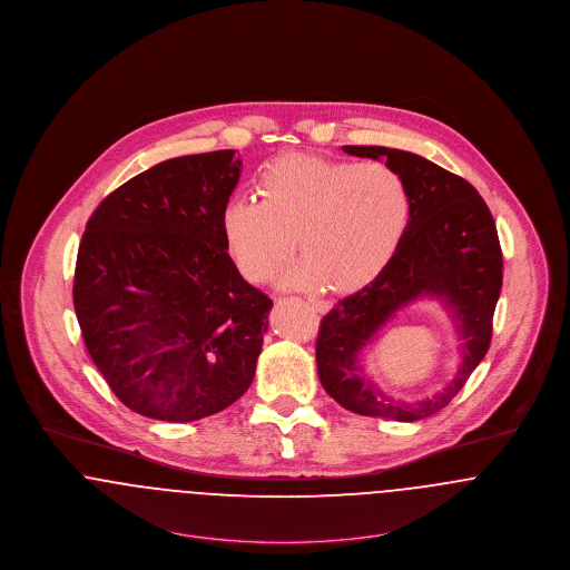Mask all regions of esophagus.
<instances>
[{"mask_svg": "<svg viewBox=\"0 0 570 570\" xmlns=\"http://www.w3.org/2000/svg\"><path fill=\"white\" fill-rule=\"evenodd\" d=\"M309 307L314 309V312H318V314H325L327 312V303L325 302H316V299H309Z\"/></svg>", "mask_w": 570, "mask_h": 570, "instance_id": "1", "label": "esophagus"}]
</instances>
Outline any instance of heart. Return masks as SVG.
<instances>
[{"label": "heart", "mask_w": 570, "mask_h": 570, "mask_svg": "<svg viewBox=\"0 0 570 570\" xmlns=\"http://www.w3.org/2000/svg\"><path fill=\"white\" fill-rule=\"evenodd\" d=\"M256 191L224 208L228 249L247 279L265 282L299 243L282 277L293 288L366 286L394 258L413 208L409 183L383 161L286 155L261 169Z\"/></svg>", "instance_id": "1"}]
</instances>
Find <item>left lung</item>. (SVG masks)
Instances as JSON below:
<instances>
[{
	"mask_svg": "<svg viewBox=\"0 0 570 570\" xmlns=\"http://www.w3.org/2000/svg\"><path fill=\"white\" fill-rule=\"evenodd\" d=\"M344 153L385 159L411 189V222L401 247L368 286L335 303L321 321L316 366L325 392L344 409L396 422L435 415L463 390L493 334L502 291V247L487 202L465 178L396 148L342 146ZM433 296L453 314L462 337V366L433 400L404 403L385 397L358 364L363 348L395 312Z\"/></svg>",
	"mask_w": 570,
	"mask_h": 570,
	"instance_id": "left-lung-1",
	"label": "left lung"
}]
</instances>
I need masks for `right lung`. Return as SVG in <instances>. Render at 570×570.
<instances>
[{"instance_id":"right-lung-1","label":"right lung","mask_w":570,"mask_h":570,"mask_svg":"<svg viewBox=\"0 0 570 570\" xmlns=\"http://www.w3.org/2000/svg\"><path fill=\"white\" fill-rule=\"evenodd\" d=\"M235 153L157 164L109 194L86 224L75 314L107 385L139 415L202 420L254 381L273 302L226 252Z\"/></svg>"}]
</instances>
